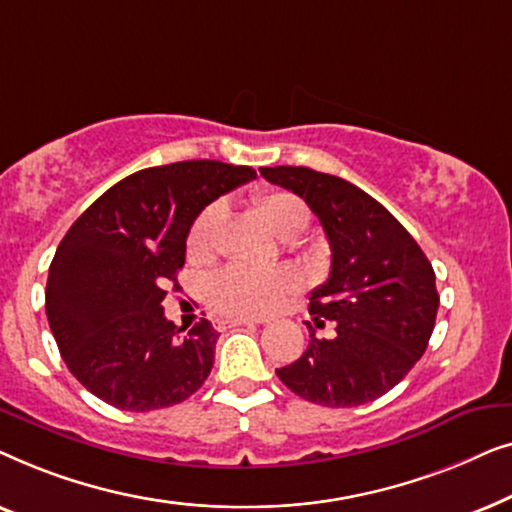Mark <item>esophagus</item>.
Masks as SVG:
<instances>
[{
    "instance_id": "esophagus-1",
    "label": "esophagus",
    "mask_w": 512,
    "mask_h": 512,
    "mask_svg": "<svg viewBox=\"0 0 512 512\" xmlns=\"http://www.w3.org/2000/svg\"><path fill=\"white\" fill-rule=\"evenodd\" d=\"M256 321L251 319H219L216 321V328L219 331H228V328H237V326H254Z\"/></svg>"
}]
</instances>
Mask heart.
Instances as JSON below:
<instances>
[{
	"label": "heart",
	"instance_id": "obj_1",
	"mask_svg": "<svg viewBox=\"0 0 512 512\" xmlns=\"http://www.w3.org/2000/svg\"><path fill=\"white\" fill-rule=\"evenodd\" d=\"M254 207L265 226L282 240H296L310 223L305 202L282 188H268L258 193ZM221 219L223 207L219 202H212L195 216L186 237V251L191 261L205 263L214 256ZM296 289L298 279L291 270H254L244 265H230L209 279L207 298L209 305L226 317H263V314L275 312Z\"/></svg>",
	"mask_w": 512,
	"mask_h": 512
}]
</instances>
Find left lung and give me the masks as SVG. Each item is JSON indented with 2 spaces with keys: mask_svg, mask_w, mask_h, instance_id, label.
Here are the masks:
<instances>
[{
  "mask_svg": "<svg viewBox=\"0 0 512 512\" xmlns=\"http://www.w3.org/2000/svg\"><path fill=\"white\" fill-rule=\"evenodd\" d=\"M300 195L331 244V275L310 296V345L277 377L305 401L356 408L394 389L436 326V272L408 230L359 186L310 167H261ZM331 323V339L316 328Z\"/></svg>",
  "mask_w": 512,
  "mask_h": 512,
  "instance_id": "obj_1",
  "label": "left lung"
}]
</instances>
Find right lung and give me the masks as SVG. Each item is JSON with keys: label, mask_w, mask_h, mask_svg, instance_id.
I'll use <instances>...</instances> for the list:
<instances>
[{"label": "right lung", "mask_w": 512, "mask_h": 512, "mask_svg": "<svg viewBox=\"0 0 512 512\" xmlns=\"http://www.w3.org/2000/svg\"><path fill=\"white\" fill-rule=\"evenodd\" d=\"M256 172L219 160L149 167L102 193L62 237L46 317L69 373L118 410L149 412L193 396L214 366L207 319L186 335L165 319L186 237L202 209Z\"/></svg>", "instance_id": "add662e5"}]
</instances>
